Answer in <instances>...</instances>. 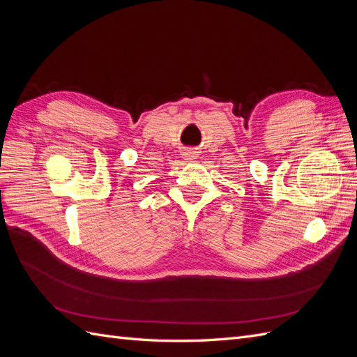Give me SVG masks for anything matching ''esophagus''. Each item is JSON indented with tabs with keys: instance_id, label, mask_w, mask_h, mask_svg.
<instances>
[{
	"instance_id": "obj_1",
	"label": "esophagus",
	"mask_w": 357,
	"mask_h": 357,
	"mask_svg": "<svg viewBox=\"0 0 357 357\" xmlns=\"http://www.w3.org/2000/svg\"><path fill=\"white\" fill-rule=\"evenodd\" d=\"M181 155H183V158L185 159H189V160H192V159H197V156H198V152L195 149H185L181 152Z\"/></svg>"
}]
</instances>
